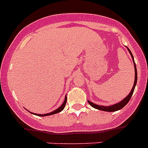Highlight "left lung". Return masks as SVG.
<instances>
[{
	"label": "left lung",
	"instance_id": "8db88e82",
	"mask_svg": "<svg viewBox=\"0 0 148 148\" xmlns=\"http://www.w3.org/2000/svg\"><path fill=\"white\" fill-rule=\"evenodd\" d=\"M129 51H130V54H131V56L132 57V59H133V62H134V71H135V79H134V86L132 87V90H131L130 94L128 95V96L125 97L123 100H121V102L119 103H116V104H114L112 105V106H98L97 104H95V103H92V102L89 101L88 100V103L92 107H93L94 108L96 109H98V110H103V111H108V112H114V111H116V110H120L122 108H124L126 105L128 103V102L130 101V99H131L132 95L133 92H134V87H135L136 84H137V68H136V65H135V63H134V58H133V56L132 54L131 51H130V49H128Z\"/></svg>",
	"mask_w": 148,
	"mask_h": 148
}]
</instances>
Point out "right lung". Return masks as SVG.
Masks as SVG:
<instances>
[{"instance_id": "right-lung-1", "label": "right lung", "mask_w": 148, "mask_h": 148, "mask_svg": "<svg viewBox=\"0 0 148 148\" xmlns=\"http://www.w3.org/2000/svg\"><path fill=\"white\" fill-rule=\"evenodd\" d=\"M66 100H67V98H66V97H65V100H64V103H63V104L61 105V106H60V107L58 108H57L56 110H53V112L49 113V114H35V115H37V116H45L53 115V114H57V113L61 112V110H64V107H65L66 103Z\"/></svg>"}]
</instances>
